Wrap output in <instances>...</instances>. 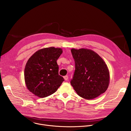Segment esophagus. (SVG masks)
Listing matches in <instances>:
<instances>
[{
    "label": "esophagus",
    "mask_w": 131,
    "mask_h": 131,
    "mask_svg": "<svg viewBox=\"0 0 131 131\" xmlns=\"http://www.w3.org/2000/svg\"><path fill=\"white\" fill-rule=\"evenodd\" d=\"M64 78L65 79V80H67L68 79V76H65L64 77Z\"/></svg>",
    "instance_id": "34e87169"
}]
</instances>
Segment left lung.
<instances>
[{
	"label": "left lung",
	"instance_id": "1",
	"mask_svg": "<svg viewBox=\"0 0 131 131\" xmlns=\"http://www.w3.org/2000/svg\"><path fill=\"white\" fill-rule=\"evenodd\" d=\"M75 63L70 84L78 95L92 100L104 93L109 83V72L104 60L92 50L72 49Z\"/></svg>",
	"mask_w": 131,
	"mask_h": 131
}]
</instances>
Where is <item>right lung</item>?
Here are the masks:
<instances>
[{
    "label": "right lung",
    "instance_id": "add662e5",
    "mask_svg": "<svg viewBox=\"0 0 131 131\" xmlns=\"http://www.w3.org/2000/svg\"><path fill=\"white\" fill-rule=\"evenodd\" d=\"M63 51L50 47L35 52L28 60L24 70L27 89L39 97H46L57 91L64 81L59 74L57 61Z\"/></svg>",
    "mask_w": 131,
    "mask_h": 131
}]
</instances>
